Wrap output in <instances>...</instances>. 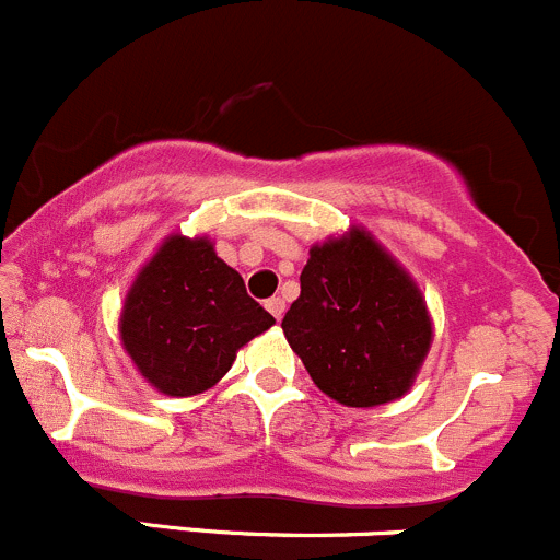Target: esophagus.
Wrapping results in <instances>:
<instances>
[{
  "mask_svg": "<svg viewBox=\"0 0 560 560\" xmlns=\"http://www.w3.org/2000/svg\"><path fill=\"white\" fill-rule=\"evenodd\" d=\"M267 310L269 313L275 315V318H282V313H285V302H282L280 296H272V299H267Z\"/></svg>",
  "mask_w": 560,
  "mask_h": 560,
  "instance_id": "obj_1",
  "label": "esophagus"
}]
</instances>
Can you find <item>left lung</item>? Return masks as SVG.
Listing matches in <instances>:
<instances>
[{"label": "left lung", "instance_id": "obj_1", "mask_svg": "<svg viewBox=\"0 0 560 560\" xmlns=\"http://www.w3.org/2000/svg\"><path fill=\"white\" fill-rule=\"evenodd\" d=\"M302 293L282 331L310 378L331 400L370 408L408 392L428 357L433 326L413 280L353 229L310 250Z\"/></svg>", "mask_w": 560, "mask_h": 560}]
</instances>
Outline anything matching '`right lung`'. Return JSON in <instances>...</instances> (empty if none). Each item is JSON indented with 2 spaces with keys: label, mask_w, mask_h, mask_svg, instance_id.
<instances>
[{
  "label": "right lung",
  "mask_w": 560,
  "mask_h": 560,
  "mask_svg": "<svg viewBox=\"0 0 560 560\" xmlns=\"http://www.w3.org/2000/svg\"><path fill=\"white\" fill-rule=\"evenodd\" d=\"M272 324L212 242L168 236L132 282L119 331L154 389L190 397L218 384L236 351Z\"/></svg>",
  "instance_id": "add662e5"
}]
</instances>
